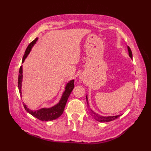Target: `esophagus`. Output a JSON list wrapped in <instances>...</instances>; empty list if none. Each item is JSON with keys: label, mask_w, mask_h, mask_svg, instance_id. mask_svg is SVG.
<instances>
[{"label": "esophagus", "mask_w": 151, "mask_h": 151, "mask_svg": "<svg viewBox=\"0 0 151 151\" xmlns=\"http://www.w3.org/2000/svg\"><path fill=\"white\" fill-rule=\"evenodd\" d=\"M81 78V79H82V76H81V78Z\"/></svg>", "instance_id": "34e87169"}]
</instances>
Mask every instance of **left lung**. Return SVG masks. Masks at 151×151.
Masks as SVG:
<instances>
[{
  "instance_id": "1",
  "label": "left lung",
  "mask_w": 151,
  "mask_h": 151,
  "mask_svg": "<svg viewBox=\"0 0 151 151\" xmlns=\"http://www.w3.org/2000/svg\"><path fill=\"white\" fill-rule=\"evenodd\" d=\"M127 49H128V51H129V56L132 59V52L131 51V49H130V47L129 46H127ZM86 101H87L88 103V108L89 109V114L93 116L95 119L96 121H97L99 122H101V123H105V122H109V121H111L113 120L116 119L117 118H118L119 117L121 116V115H114V116H102V115H99L98 114H96L95 112H94L93 110H91V109L89 108V103L88 102V95H86Z\"/></svg>"
}]
</instances>
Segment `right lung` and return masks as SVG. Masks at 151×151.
<instances>
[{
    "label": "right lung",
    "mask_w": 151,
    "mask_h": 151,
    "mask_svg": "<svg viewBox=\"0 0 151 151\" xmlns=\"http://www.w3.org/2000/svg\"><path fill=\"white\" fill-rule=\"evenodd\" d=\"M38 38L36 37L33 41L29 44V45L27 48L26 50H25L24 54L22 58V63L24 62L25 59L27 58L28 54H29L30 52L32 50V48L36 44V41H37ZM74 80H71L67 84H66L65 87V91L63 93L62 97L60 100L59 102L56 105L53 106L51 108H41L40 110H30L29 108L27 107L26 104H23L24 108L25 110H27L28 113H29L32 115H33L34 117L38 119L41 121H52L58 118L61 115L63 114L64 108H65L66 102L67 101L70 93L73 91V89L75 88L74 86ZM22 65L20 67L19 72V78H18V88L19 93L21 96L22 92H21V87H22ZM24 103V102H23Z\"/></svg>",
    "instance_id": "1"
}]
</instances>
